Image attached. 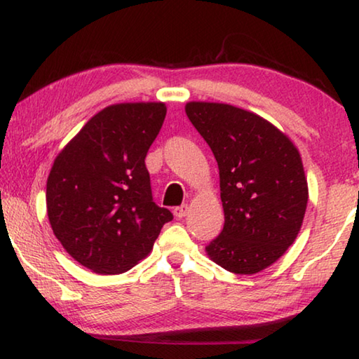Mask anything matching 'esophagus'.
<instances>
[{
	"instance_id": "esophagus-1",
	"label": "esophagus",
	"mask_w": 359,
	"mask_h": 359,
	"mask_svg": "<svg viewBox=\"0 0 359 359\" xmlns=\"http://www.w3.org/2000/svg\"><path fill=\"white\" fill-rule=\"evenodd\" d=\"M187 214H188V205H187V204H184V205H180V208H175V209H174V215L177 217V218H184Z\"/></svg>"
}]
</instances>
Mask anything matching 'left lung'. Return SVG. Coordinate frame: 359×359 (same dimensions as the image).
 I'll return each instance as SVG.
<instances>
[{"label": "left lung", "instance_id": "8db88e82", "mask_svg": "<svg viewBox=\"0 0 359 359\" xmlns=\"http://www.w3.org/2000/svg\"><path fill=\"white\" fill-rule=\"evenodd\" d=\"M185 112L220 171L224 224L205 253L234 274H257L274 264L301 231L309 187L299 150L271 121L245 109L191 101Z\"/></svg>", "mask_w": 359, "mask_h": 359}]
</instances>
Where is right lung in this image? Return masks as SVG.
<instances>
[{"instance_id":"add662e5","label":"right lung","mask_w":359,"mask_h":359,"mask_svg":"<svg viewBox=\"0 0 359 359\" xmlns=\"http://www.w3.org/2000/svg\"><path fill=\"white\" fill-rule=\"evenodd\" d=\"M165 102H120L93 115L57 155L47 179L55 238L96 274H121L154 248L172 214L151 199L145 156Z\"/></svg>"}]
</instances>
